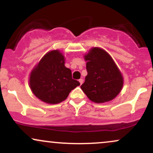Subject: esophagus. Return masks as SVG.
<instances>
[{
	"label": "esophagus",
	"mask_w": 153,
	"mask_h": 153,
	"mask_svg": "<svg viewBox=\"0 0 153 153\" xmlns=\"http://www.w3.org/2000/svg\"><path fill=\"white\" fill-rule=\"evenodd\" d=\"M78 81L80 82V85H81V84L82 83V82H83V80H82V79H79V80H78Z\"/></svg>",
	"instance_id": "34e87169"
}]
</instances>
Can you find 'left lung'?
Masks as SVG:
<instances>
[{"label":"left lung","instance_id":"obj_1","mask_svg":"<svg viewBox=\"0 0 153 153\" xmlns=\"http://www.w3.org/2000/svg\"><path fill=\"white\" fill-rule=\"evenodd\" d=\"M88 75L81 89L91 101L104 103L114 99L123 86V78L115 62L104 50L91 49L85 55Z\"/></svg>","mask_w":153,"mask_h":153}]
</instances>
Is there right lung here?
Returning <instances> with one entry per match:
<instances>
[{"mask_svg":"<svg viewBox=\"0 0 153 153\" xmlns=\"http://www.w3.org/2000/svg\"><path fill=\"white\" fill-rule=\"evenodd\" d=\"M29 85L38 99L55 104L65 100L80 82L72 78L71 71L65 66L64 56L53 50L45 54L31 72Z\"/></svg>","mask_w":153,"mask_h":153,"instance_id":"right-lung-1","label":"right lung"}]
</instances>
